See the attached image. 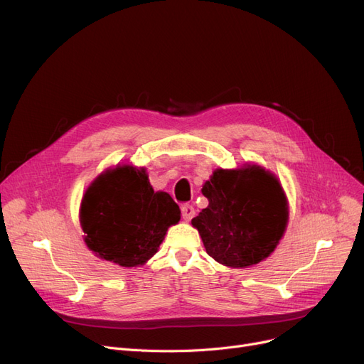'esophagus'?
Here are the masks:
<instances>
[{
	"mask_svg": "<svg viewBox=\"0 0 364 364\" xmlns=\"http://www.w3.org/2000/svg\"><path fill=\"white\" fill-rule=\"evenodd\" d=\"M195 214H196V211H195V208H193V205H183L181 206V215H183V220L184 221H190L192 220L193 217H195Z\"/></svg>",
	"mask_w": 364,
	"mask_h": 364,
	"instance_id": "obj_1",
	"label": "esophagus"
}]
</instances>
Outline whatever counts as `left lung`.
Returning a JSON list of instances; mask_svg holds the SVG:
<instances>
[{"label":"left lung","instance_id":"obj_1","mask_svg":"<svg viewBox=\"0 0 364 364\" xmlns=\"http://www.w3.org/2000/svg\"><path fill=\"white\" fill-rule=\"evenodd\" d=\"M209 205L192 220L209 257L246 269L270 257L289 220L279 178L259 165L218 168L202 186Z\"/></svg>","mask_w":364,"mask_h":364}]
</instances>
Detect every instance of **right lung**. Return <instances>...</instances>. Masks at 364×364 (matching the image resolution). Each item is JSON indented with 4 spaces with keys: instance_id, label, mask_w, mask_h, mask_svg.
<instances>
[{
    "instance_id": "add662e5",
    "label": "right lung",
    "mask_w": 364,
    "mask_h": 364,
    "mask_svg": "<svg viewBox=\"0 0 364 364\" xmlns=\"http://www.w3.org/2000/svg\"><path fill=\"white\" fill-rule=\"evenodd\" d=\"M181 211L166 192H155L146 168L117 165L88 186L80 223L88 250L121 267L146 264Z\"/></svg>"
}]
</instances>
